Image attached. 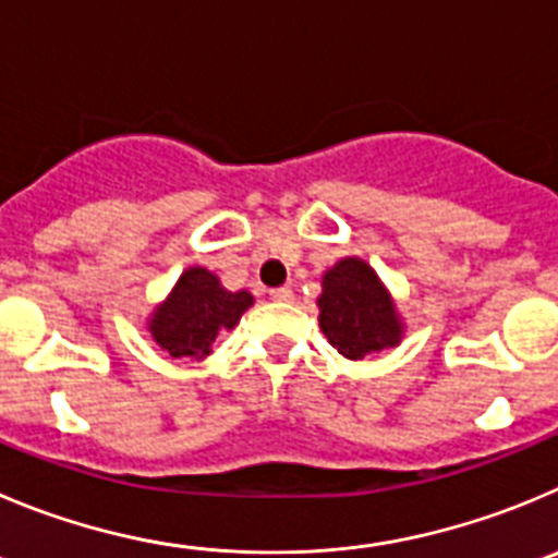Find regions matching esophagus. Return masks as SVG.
<instances>
[{
  "label": "esophagus",
  "mask_w": 558,
  "mask_h": 558,
  "mask_svg": "<svg viewBox=\"0 0 558 558\" xmlns=\"http://www.w3.org/2000/svg\"><path fill=\"white\" fill-rule=\"evenodd\" d=\"M269 296H272L275 303H291V300H294V291H291L289 286H280V289L269 291Z\"/></svg>",
  "instance_id": "1"
}]
</instances>
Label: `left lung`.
I'll use <instances>...</instances> for the list:
<instances>
[{
  "label": "left lung",
  "instance_id": "8db88e82",
  "mask_svg": "<svg viewBox=\"0 0 558 558\" xmlns=\"http://www.w3.org/2000/svg\"><path fill=\"white\" fill-rule=\"evenodd\" d=\"M319 327L327 341L350 361L397 347L404 325L393 296L363 258H341L322 278Z\"/></svg>",
  "mask_w": 558,
  "mask_h": 558
}]
</instances>
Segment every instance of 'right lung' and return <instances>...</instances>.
Returning a JSON list of instances; mask_svg holds the SVG:
<instances>
[{"instance_id":"1","label":"right lung","mask_w":558,"mask_h":558,"mask_svg":"<svg viewBox=\"0 0 558 558\" xmlns=\"http://www.w3.org/2000/svg\"><path fill=\"white\" fill-rule=\"evenodd\" d=\"M250 305V291H228L215 272H208L206 267H190L168 300L154 308L148 330L170 357L203 361L211 352L217 332L233 330Z\"/></svg>"}]
</instances>
